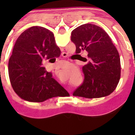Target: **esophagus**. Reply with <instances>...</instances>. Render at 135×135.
Here are the masks:
<instances>
[{
    "label": "esophagus",
    "instance_id": "1",
    "mask_svg": "<svg viewBox=\"0 0 135 135\" xmlns=\"http://www.w3.org/2000/svg\"><path fill=\"white\" fill-rule=\"evenodd\" d=\"M61 55H62V57H66L67 56V55H66V54L65 52L62 53V54H61Z\"/></svg>",
    "mask_w": 135,
    "mask_h": 135
}]
</instances>
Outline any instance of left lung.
<instances>
[{
  "label": "left lung",
  "mask_w": 135,
  "mask_h": 135,
  "mask_svg": "<svg viewBox=\"0 0 135 135\" xmlns=\"http://www.w3.org/2000/svg\"><path fill=\"white\" fill-rule=\"evenodd\" d=\"M71 40L77 55L82 57L81 51L88 53L82 68L84 83L73 95L93 99L111 94L119 83L121 65L119 53L107 32L97 25L84 24L73 30Z\"/></svg>",
  "instance_id": "1"
}]
</instances>
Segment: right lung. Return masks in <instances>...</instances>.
Masks as SVG:
<instances>
[{
	"label": "right lung",
	"instance_id": "add662e5",
	"mask_svg": "<svg viewBox=\"0 0 135 135\" xmlns=\"http://www.w3.org/2000/svg\"><path fill=\"white\" fill-rule=\"evenodd\" d=\"M61 55L54 35L47 28L34 26L20 35L8 62V74L15 93L21 99L42 103L69 93L41 66L42 62L55 61Z\"/></svg>",
	"mask_w": 135,
	"mask_h": 135
}]
</instances>
